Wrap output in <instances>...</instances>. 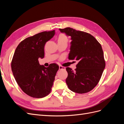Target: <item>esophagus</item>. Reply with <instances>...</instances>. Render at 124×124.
Listing matches in <instances>:
<instances>
[{"label": "esophagus", "instance_id": "1", "mask_svg": "<svg viewBox=\"0 0 124 124\" xmlns=\"http://www.w3.org/2000/svg\"><path fill=\"white\" fill-rule=\"evenodd\" d=\"M59 70H64V69H65V67L62 66H59Z\"/></svg>", "mask_w": 124, "mask_h": 124}]
</instances>
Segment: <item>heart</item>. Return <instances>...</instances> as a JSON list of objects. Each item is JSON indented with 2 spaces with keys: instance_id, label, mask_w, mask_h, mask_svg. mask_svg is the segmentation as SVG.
<instances>
[{
  "instance_id": "1",
  "label": "heart",
  "mask_w": 124,
  "mask_h": 124,
  "mask_svg": "<svg viewBox=\"0 0 124 124\" xmlns=\"http://www.w3.org/2000/svg\"><path fill=\"white\" fill-rule=\"evenodd\" d=\"M58 44H66L68 42V38L65 33H61L57 39Z\"/></svg>"
}]
</instances>
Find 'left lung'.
I'll use <instances>...</instances> for the list:
<instances>
[{"mask_svg":"<svg viewBox=\"0 0 124 124\" xmlns=\"http://www.w3.org/2000/svg\"><path fill=\"white\" fill-rule=\"evenodd\" d=\"M59 31L71 37L68 58L78 62L75 71L66 68V83L74 93H88L98 83L106 66L101 44L94 37L86 32L70 27L60 28Z\"/></svg>","mask_w":124,"mask_h":124,"instance_id":"8db88e82","label":"left lung"}]
</instances>
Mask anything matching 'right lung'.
<instances>
[{
	"label": "right lung",
	"mask_w": 124,
	"mask_h": 124,
	"mask_svg": "<svg viewBox=\"0 0 124 124\" xmlns=\"http://www.w3.org/2000/svg\"><path fill=\"white\" fill-rule=\"evenodd\" d=\"M55 31H43L26 38L18 45L11 62V69L17 83L25 93L40 98L50 93L59 66L40 65L45 44L53 37Z\"/></svg>",
	"instance_id": "right-lung-1"
}]
</instances>
